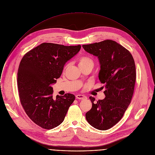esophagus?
<instances>
[{
  "label": "esophagus",
  "mask_w": 155,
  "mask_h": 155,
  "mask_svg": "<svg viewBox=\"0 0 155 155\" xmlns=\"http://www.w3.org/2000/svg\"><path fill=\"white\" fill-rule=\"evenodd\" d=\"M76 98L78 99H81V100H83V99H86L87 98V97L85 95L83 94H77L76 95Z\"/></svg>",
  "instance_id": "1"
}]
</instances>
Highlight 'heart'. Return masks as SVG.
I'll list each match as a JSON object with an SVG mask.
<instances>
[{"label":"heart","mask_w":155,"mask_h":155,"mask_svg":"<svg viewBox=\"0 0 155 155\" xmlns=\"http://www.w3.org/2000/svg\"><path fill=\"white\" fill-rule=\"evenodd\" d=\"M77 62L80 69H83L85 68H90L92 69L94 64V62L91 58L87 56H82L78 58ZM66 66H64V69Z\"/></svg>","instance_id":"b5f03b06"}]
</instances>
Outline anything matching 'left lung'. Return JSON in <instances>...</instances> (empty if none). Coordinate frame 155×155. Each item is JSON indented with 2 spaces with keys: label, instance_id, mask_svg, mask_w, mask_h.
Segmentation results:
<instances>
[{
  "label": "left lung",
  "instance_id": "left-lung-1",
  "mask_svg": "<svg viewBox=\"0 0 155 155\" xmlns=\"http://www.w3.org/2000/svg\"><path fill=\"white\" fill-rule=\"evenodd\" d=\"M87 52L97 56L101 64L100 81L105 84V97L95 102L90 96L92 107L86 114L88 123L105 130L117 124L130 104L134 92L136 69L130 53L114 41L83 45Z\"/></svg>",
  "mask_w": 155,
  "mask_h": 155
}]
</instances>
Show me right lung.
Here are the masks:
<instances>
[{"instance_id": "right-lung-1", "label": "right lung", "mask_w": 155, "mask_h": 155, "mask_svg": "<svg viewBox=\"0 0 155 155\" xmlns=\"http://www.w3.org/2000/svg\"><path fill=\"white\" fill-rule=\"evenodd\" d=\"M81 45L64 46L44 42L26 53L20 63L17 87L21 104L39 126L51 129L62 124L75 96L66 93L53 99L51 85L56 83L66 62Z\"/></svg>"}]
</instances>
